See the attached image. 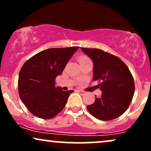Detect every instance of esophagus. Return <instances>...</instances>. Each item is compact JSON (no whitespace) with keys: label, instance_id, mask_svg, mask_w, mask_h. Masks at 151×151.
I'll use <instances>...</instances> for the list:
<instances>
[{"label":"esophagus","instance_id":"1","mask_svg":"<svg viewBox=\"0 0 151 151\" xmlns=\"http://www.w3.org/2000/svg\"><path fill=\"white\" fill-rule=\"evenodd\" d=\"M78 93H80L81 95H84V93H85V92H84V91H80V90H78Z\"/></svg>","mask_w":151,"mask_h":151}]
</instances>
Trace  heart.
Returning <instances> with one entry per match:
<instances>
[{
	"label": "heart",
	"instance_id": "heart-1",
	"mask_svg": "<svg viewBox=\"0 0 151 151\" xmlns=\"http://www.w3.org/2000/svg\"><path fill=\"white\" fill-rule=\"evenodd\" d=\"M78 60H79V63H81V62H87V61H91L90 59L88 58V57L85 56V55H81V56L79 57L78 58Z\"/></svg>",
	"mask_w": 151,
	"mask_h": 151
}]
</instances>
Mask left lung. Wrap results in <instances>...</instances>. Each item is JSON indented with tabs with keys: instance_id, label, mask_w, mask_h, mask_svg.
Here are the masks:
<instances>
[{
	"instance_id": "8db88e82",
	"label": "left lung",
	"mask_w": 151,
	"mask_h": 151,
	"mask_svg": "<svg viewBox=\"0 0 151 151\" xmlns=\"http://www.w3.org/2000/svg\"><path fill=\"white\" fill-rule=\"evenodd\" d=\"M92 60L93 79L99 80L102 91L92 104L86 106L91 115L102 121H110L122 115L129 108L134 94V81L124 62L101 50L81 47Z\"/></svg>"
}]
</instances>
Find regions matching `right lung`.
<instances>
[{
  "label": "right lung",
  "instance_id": "1",
  "mask_svg": "<svg viewBox=\"0 0 151 151\" xmlns=\"http://www.w3.org/2000/svg\"><path fill=\"white\" fill-rule=\"evenodd\" d=\"M79 47L50 48L40 52L25 62L19 73L18 91L22 103L34 116L52 119L62 111L73 90L64 91L55 86V79L62 73Z\"/></svg>",
  "mask_w": 151,
  "mask_h": 151
}]
</instances>
